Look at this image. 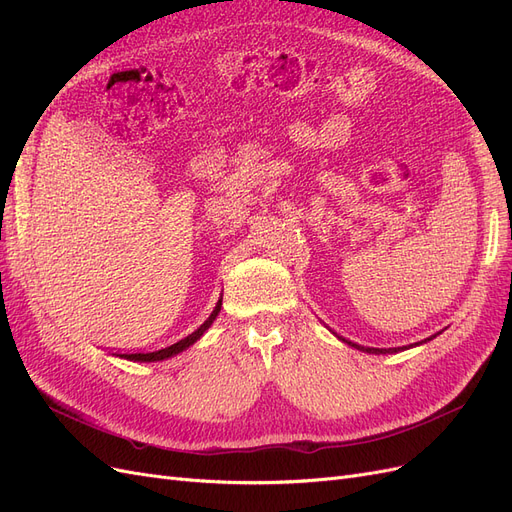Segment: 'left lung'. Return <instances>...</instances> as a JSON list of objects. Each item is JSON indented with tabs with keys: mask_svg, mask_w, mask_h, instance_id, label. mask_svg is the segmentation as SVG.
<instances>
[{
	"mask_svg": "<svg viewBox=\"0 0 512 512\" xmlns=\"http://www.w3.org/2000/svg\"><path fill=\"white\" fill-rule=\"evenodd\" d=\"M436 337V335H431V337H427V339H423V342H416V344H410V346H401V348H363V346H359V344H354V342H348V339H342L344 344H348V346H352V348H356V350H361V352H367V354H395V352H401V350H408V348H414V346H421V344H427V342H431V339Z\"/></svg>",
	"mask_w": 512,
	"mask_h": 512,
	"instance_id": "1",
	"label": "left lung"
}]
</instances>
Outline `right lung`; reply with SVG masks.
<instances>
[{"label": "right lung", "mask_w": 512, "mask_h": 512, "mask_svg": "<svg viewBox=\"0 0 512 512\" xmlns=\"http://www.w3.org/2000/svg\"><path fill=\"white\" fill-rule=\"evenodd\" d=\"M220 309H222V299H220L218 303H215L211 316H209L203 324H200V327H198L192 335L183 337L181 342H177V344H173V346L162 348V350H156V352H134V354H115V356H119V359H126V361H134V363H156V361H166V359H170V356H177L179 352H183V350H188L190 346H194V344L198 342V339L207 333V329L211 327L213 320L218 318Z\"/></svg>", "instance_id": "1"}]
</instances>
